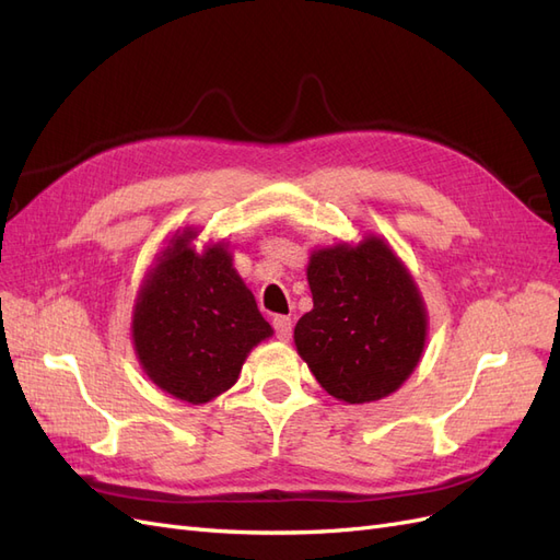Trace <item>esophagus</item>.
Segmentation results:
<instances>
[{
    "label": "esophagus",
    "mask_w": 560,
    "mask_h": 560,
    "mask_svg": "<svg viewBox=\"0 0 560 560\" xmlns=\"http://www.w3.org/2000/svg\"><path fill=\"white\" fill-rule=\"evenodd\" d=\"M273 329H276V336L280 338V341H290V338H292V329H294L292 317L276 315V317H273Z\"/></svg>",
    "instance_id": "esophagus-1"
}]
</instances>
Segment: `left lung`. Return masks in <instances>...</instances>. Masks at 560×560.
I'll use <instances>...</instances> for the list:
<instances>
[{
	"instance_id": "8db88e82",
	"label": "left lung",
	"mask_w": 560,
	"mask_h": 560,
	"mask_svg": "<svg viewBox=\"0 0 560 560\" xmlns=\"http://www.w3.org/2000/svg\"><path fill=\"white\" fill-rule=\"evenodd\" d=\"M313 311L294 327L317 383L348 404L378 401L413 374L428 311L406 266L378 235L311 254Z\"/></svg>"
}]
</instances>
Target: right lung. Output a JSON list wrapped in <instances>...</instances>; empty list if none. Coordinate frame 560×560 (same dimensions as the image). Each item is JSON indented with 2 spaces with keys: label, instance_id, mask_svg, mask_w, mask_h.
<instances>
[{
  "label": "right lung",
  "instance_id": "add662e5",
  "mask_svg": "<svg viewBox=\"0 0 560 560\" xmlns=\"http://www.w3.org/2000/svg\"><path fill=\"white\" fill-rule=\"evenodd\" d=\"M196 229L177 231L142 280L132 346L163 393L206 404L238 381L247 352L273 336L224 243L198 254Z\"/></svg>",
  "mask_w": 560,
  "mask_h": 560
}]
</instances>
